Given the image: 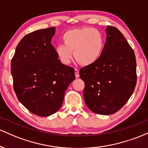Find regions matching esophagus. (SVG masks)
Masks as SVG:
<instances>
[{
    "mask_svg": "<svg viewBox=\"0 0 148 148\" xmlns=\"http://www.w3.org/2000/svg\"><path fill=\"white\" fill-rule=\"evenodd\" d=\"M75 75L76 78H77V77H79V72L77 69H75Z\"/></svg>",
    "mask_w": 148,
    "mask_h": 148,
    "instance_id": "1",
    "label": "esophagus"
}]
</instances>
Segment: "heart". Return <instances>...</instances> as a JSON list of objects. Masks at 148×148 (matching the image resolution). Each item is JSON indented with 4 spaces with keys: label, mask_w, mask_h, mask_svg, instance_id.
Instances as JSON below:
<instances>
[{
    "label": "heart",
    "mask_w": 148,
    "mask_h": 148,
    "mask_svg": "<svg viewBox=\"0 0 148 148\" xmlns=\"http://www.w3.org/2000/svg\"><path fill=\"white\" fill-rule=\"evenodd\" d=\"M64 45L56 47V54L62 64L68 65L74 58L80 65L89 66L99 61L105 45V38L99 30L91 27L71 29L62 36Z\"/></svg>",
    "instance_id": "1"
}]
</instances>
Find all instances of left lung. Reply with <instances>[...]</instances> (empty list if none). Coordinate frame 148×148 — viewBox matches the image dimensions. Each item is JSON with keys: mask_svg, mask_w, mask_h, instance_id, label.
<instances>
[{"mask_svg": "<svg viewBox=\"0 0 148 148\" xmlns=\"http://www.w3.org/2000/svg\"><path fill=\"white\" fill-rule=\"evenodd\" d=\"M102 55L97 62L79 70L84 82V102L96 114H113L125 105L136 84V61L123 34L108 26Z\"/></svg>", "mask_w": 148, "mask_h": 148, "instance_id": "1", "label": "left lung"}]
</instances>
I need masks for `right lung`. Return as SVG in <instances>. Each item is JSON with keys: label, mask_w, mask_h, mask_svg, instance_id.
Wrapping results in <instances>:
<instances>
[{"label": "right lung", "mask_w": 148, "mask_h": 148, "mask_svg": "<svg viewBox=\"0 0 148 148\" xmlns=\"http://www.w3.org/2000/svg\"><path fill=\"white\" fill-rule=\"evenodd\" d=\"M55 28L25 36L11 61L14 90L30 112L47 117L60 109L69 84L75 79L73 68L58 59L51 40Z\"/></svg>", "instance_id": "add662e5"}]
</instances>
